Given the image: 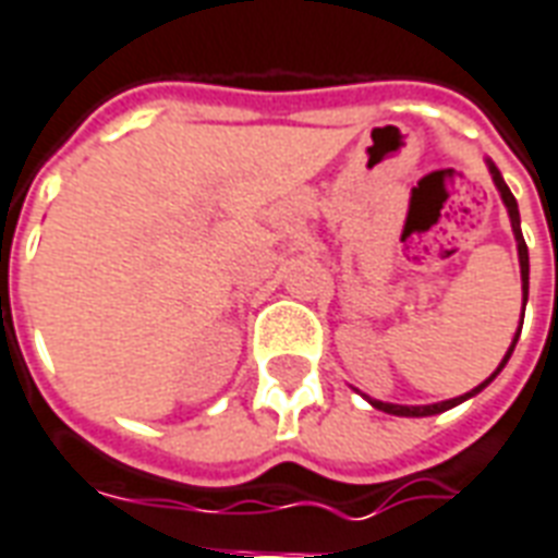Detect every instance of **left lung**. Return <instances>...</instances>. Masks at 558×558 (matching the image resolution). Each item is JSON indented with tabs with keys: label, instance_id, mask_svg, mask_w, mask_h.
<instances>
[{
	"label": "left lung",
	"instance_id": "1",
	"mask_svg": "<svg viewBox=\"0 0 558 558\" xmlns=\"http://www.w3.org/2000/svg\"><path fill=\"white\" fill-rule=\"evenodd\" d=\"M487 172H490L496 190H499V195H502V205H506L508 219H511V231H514V240H518L520 282H523V308H526V300H530V250H526V240H523V231H520L518 198L511 195V190H508V184L502 181V174H499V169H496L494 160H487ZM520 327H523V320H520ZM520 327H518V332H514V341H511V348H508L506 356H502V363L496 365V372L487 377L485 384H478L475 389H470V392H463V396L449 398V401H440V404H418V408H410V404H389V401H377V398H368V396H365V398H368V404H372V408L384 410V413H392V416H434V413H446V410L458 408V404H463L466 398L478 396V392H482V389H485V386L494 380L496 374L506 368L508 356H511V351H514V344H518V339H520Z\"/></svg>",
	"mask_w": 558,
	"mask_h": 558
}]
</instances>
